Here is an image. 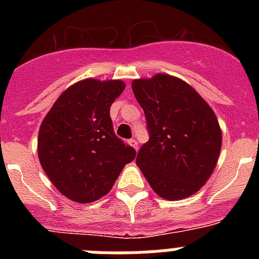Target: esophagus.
I'll return each instance as SVG.
<instances>
[{
	"mask_svg": "<svg viewBox=\"0 0 259 259\" xmlns=\"http://www.w3.org/2000/svg\"><path fill=\"white\" fill-rule=\"evenodd\" d=\"M128 143L131 144V146H134L135 149L137 150V148H139V144H137V140H136V139H131V140L128 141Z\"/></svg>",
	"mask_w": 259,
	"mask_h": 259,
	"instance_id": "34e87169",
	"label": "esophagus"
}]
</instances>
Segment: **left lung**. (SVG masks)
<instances>
[{
  "label": "left lung",
  "instance_id": "left-lung-1",
  "mask_svg": "<svg viewBox=\"0 0 259 259\" xmlns=\"http://www.w3.org/2000/svg\"><path fill=\"white\" fill-rule=\"evenodd\" d=\"M132 91L149 134L136 164L158 196L189 197L209 179L221 153L214 111L189 84L170 75L134 80Z\"/></svg>",
  "mask_w": 259,
  "mask_h": 259
}]
</instances>
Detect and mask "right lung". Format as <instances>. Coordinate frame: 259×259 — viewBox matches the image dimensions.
I'll return each mask as SVG.
<instances>
[{"label":"right lung","mask_w":259,"mask_h":259,"mask_svg":"<svg viewBox=\"0 0 259 259\" xmlns=\"http://www.w3.org/2000/svg\"><path fill=\"white\" fill-rule=\"evenodd\" d=\"M124 87L122 80H81L59 96L41 123L38 159L70 200H100L134 161L136 150L116 136L110 118V106Z\"/></svg>","instance_id":"right-lung-1"}]
</instances>
